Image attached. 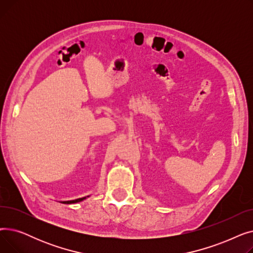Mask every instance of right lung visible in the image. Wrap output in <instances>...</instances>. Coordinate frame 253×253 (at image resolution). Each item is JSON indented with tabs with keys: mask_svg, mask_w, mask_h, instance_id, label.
I'll return each instance as SVG.
<instances>
[{
	"mask_svg": "<svg viewBox=\"0 0 253 253\" xmlns=\"http://www.w3.org/2000/svg\"><path fill=\"white\" fill-rule=\"evenodd\" d=\"M85 198H80V199H76V200H73V201H64L62 203H65V204H72V203H78V202H81L83 201Z\"/></svg>",
	"mask_w": 253,
	"mask_h": 253,
	"instance_id": "add662e5",
	"label": "right lung"
}]
</instances>
